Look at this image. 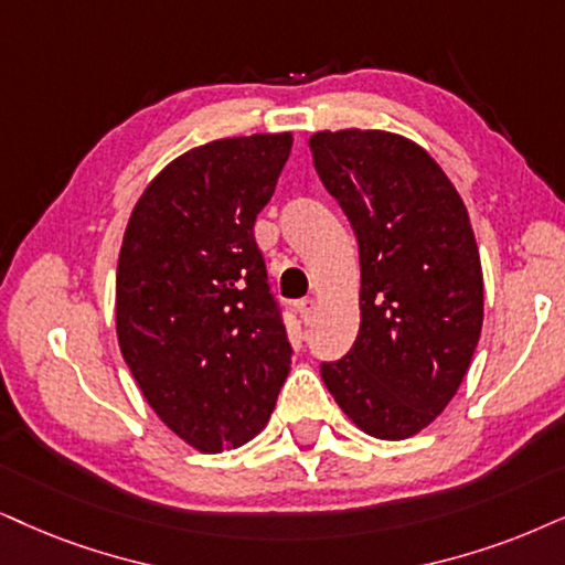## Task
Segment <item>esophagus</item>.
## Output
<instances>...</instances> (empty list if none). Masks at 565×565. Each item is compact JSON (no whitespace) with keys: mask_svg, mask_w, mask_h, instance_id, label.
Instances as JSON below:
<instances>
[{"mask_svg":"<svg viewBox=\"0 0 565 565\" xmlns=\"http://www.w3.org/2000/svg\"><path fill=\"white\" fill-rule=\"evenodd\" d=\"M297 312H299V318H302V323H305V326H310L312 320H316L318 302H316V299H312V297L299 299V302H297Z\"/></svg>","mask_w":565,"mask_h":565,"instance_id":"34e87169","label":"esophagus"}]
</instances>
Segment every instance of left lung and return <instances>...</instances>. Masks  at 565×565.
Wrapping results in <instances>:
<instances>
[{
  "label": "left lung",
  "mask_w": 565,
  "mask_h": 565,
  "mask_svg": "<svg viewBox=\"0 0 565 565\" xmlns=\"http://www.w3.org/2000/svg\"><path fill=\"white\" fill-rule=\"evenodd\" d=\"M310 151L360 245V333L320 375L362 433L412 438L456 396L480 341L482 266L467 205L404 135L323 130Z\"/></svg>",
  "instance_id": "8db88e82"
}]
</instances>
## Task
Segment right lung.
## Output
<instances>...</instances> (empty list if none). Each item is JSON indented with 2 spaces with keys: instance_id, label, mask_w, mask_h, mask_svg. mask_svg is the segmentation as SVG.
<instances>
[{
  "instance_id": "obj_1",
  "label": "right lung",
  "mask_w": 565,
  "mask_h": 565,
  "mask_svg": "<svg viewBox=\"0 0 565 565\" xmlns=\"http://www.w3.org/2000/svg\"><path fill=\"white\" fill-rule=\"evenodd\" d=\"M291 132L205 142L153 177L127 221L117 339L159 419L200 454L266 427L291 347L255 245Z\"/></svg>"
}]
</instances>
